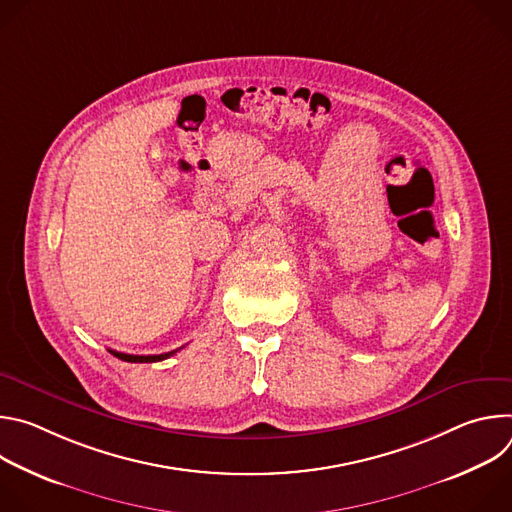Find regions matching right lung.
Listing matches in <instances>:
<instances>
[{"label":"right lung","mask_w":512,"mask_h":512,"mask_svg":"<svg viewBox=\"0 0 512 512\" xmlns=\"http://www.w3.org/2000/svg\"><path fill=\"white\" fill-rule=\"evenodd\" d=\"M180 348H176V350H172V352H164V354H148V356H143V354H125V352H117V350H111L109 348V352L113 354V356H117V358H121V360H125V362H158V360H166V358H170L172 354H176Z\"/></svg>","instance_id":"obj_1"}]
</instances>
